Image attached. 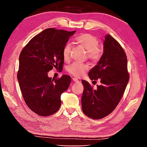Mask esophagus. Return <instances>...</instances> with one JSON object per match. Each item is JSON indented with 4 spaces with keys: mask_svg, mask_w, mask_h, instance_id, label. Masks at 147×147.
<instances>
[{
    "mask_svg": "<svg viewBox=\"0 0 147 147\" xmlns=\"http://www.w3.org/2000/svg\"><path fill=\"white\" fill-rule=\"evenodd\" d=\"M73 82H76V83H78V82H79L78 80L75 78H73Z\"/></svg>",
    "mask_w": 147,
    "mask_h": 147,
    "instance_id": "1",
    "label": "esophagus"
}]
</instances>
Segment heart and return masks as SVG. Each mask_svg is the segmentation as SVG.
Wrapping results in <instances>:
<instances>
[{
	"label": "heart",
	"mask_w": 147,
	"mask_h": 147,
	"mask_svg": "<svg viewBox=\"0 0 147 147\" xmlns=\"http://www.w3.org/2000/svg\"><path fill=\"white\" fill-rule=\"evenodd\" d=\"M75 41L79 46L82 47L87 51V58L93 62L99 61L102 54V51L98 45L97 38L91 34H82L75 38ZM71 45L66 44L62 51V55L65 61H69L71 58ZM89 66L86 63H74L68 66V73L76 78H79L88 70Z\"/></svg>",
	"instance_id": "heart-1"
}]
</instances>
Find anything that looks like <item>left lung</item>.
I'll return each mask as SVG.
<instances>
[{"label": "left lung", "mask_w": 147, "mask_h": 147, "mask_svg": "<svg viewBox=\"0 0 147 147\" xmlns=\"http://www.w3.org/2000/svg\"><path fill=\"white\" fill-rule=\"evenodd\" d=\"M127 61L121 45L110 35H106L102 56L88 73L91 80L100 78L102 84L93 90L89 82L82 81L84 86L82 108L86 115L100 119L115 109L129 81Z\"/></svg>", "instance_id": "8db88e82"}]
</instances>
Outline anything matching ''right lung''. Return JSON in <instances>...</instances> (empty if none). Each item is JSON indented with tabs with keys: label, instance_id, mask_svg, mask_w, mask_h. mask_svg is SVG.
Returning a JSON list of instances; mask_svg holds the SVG:
<instances>
[{
	"label": "right lung",
	"instance_id": "add662e5",
	"mask_svg": "<svg viewBox=\"0 0 147 147\" xmlns=\"http://www.w3.org/2000/svg\"><path fill=\"white\" fill-rule=\"evenodd\" d=\"M75 32L47 28L34 37L20 54V89L26 105L39 115L55 113L61 106V94L70 85L69 76L52 79L48 73L53 67L63 69V49Z\"/></svg>",
	"mask_w": 147,
	"mask_h": 147
}]
</instances>
